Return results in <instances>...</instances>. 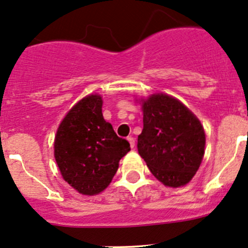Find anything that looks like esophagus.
I'll list each match as a JSON object with an SVG mask.
<instances>
[{
	"instance_id": "1",
	"label": "esophagus",
	"mask_w": 248,
	"mask_h": 248,
	"mask_svg": "<svg viewBox=\"0 0 248 248\" xmlns=\"http://www.w3.org/2000/svg\"><path fill=\"white\" fill-rule=\"evenodd\" d=\"M127 140H128L129 145H131V147H132V149H133L134 145H136V140H134L133 137H128V138H127Z\"/></svg>"
}]
</instances>
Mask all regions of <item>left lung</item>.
Listing matches in <instances>:
<instances>
[{"label":"left lung","instance_id":"8db88e82","mask_svg":"<svg viewBox=\"0 0 248 248\" xmlns=\"http://www.w3.org/2000/svg\"><path fill=\"white\" fill-rule=\"evenodd\" d=\"M138 152L157 180L169 187L188 184L204 157L205 132L186 106L164 93L141 101Z\"/></svg>","mask_w":248,"mask_h":248}]
</instances>
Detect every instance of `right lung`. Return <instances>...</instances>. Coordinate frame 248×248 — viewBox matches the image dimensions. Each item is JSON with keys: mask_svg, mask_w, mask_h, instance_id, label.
<instances>
[{"mask_svg": "<svg viewBox=\"0 0 248 248\" xmlns=\"http://www.w3.org/2000/svg\"><path fill=\"white\" fill-rule=\"evenodd\" d=\"M99 94H90L73 107L57 128L54 155L64 181L76 191L94 196L109 186L119 162L131 150L102 114Z\"/></svg>", "mask_w": 248, "mask_h": 248, "instance_id": "add662e5", "label": "right lung"}]
</instances>
